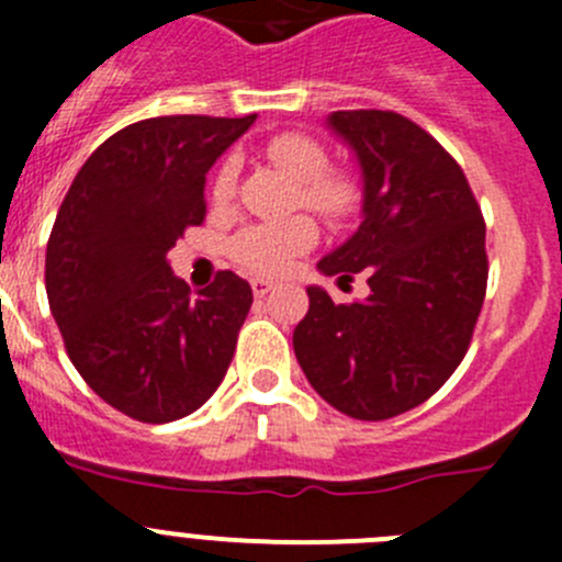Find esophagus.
Listing matches in <instances>:
<instances>
[{
	"mask_svg": "<svg viewBox=\"0 0 562 562\" xmlns=\"http://www.w3.org/2000/svg\"><path fill=\"white\" fill-rule=\"evenodd\" d=\"M250 290H254L256 297H265L267 292L276 290V284H272V281H267V278H254V281H250Z\"/></svg>",
	"mask_w": 562,
	"mask_h": 562,
	"instance_id": "obj_1",
	"label": "esophagus"
}]
</instances>
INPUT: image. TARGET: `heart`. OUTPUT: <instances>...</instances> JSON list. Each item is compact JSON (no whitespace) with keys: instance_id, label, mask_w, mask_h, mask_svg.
I'll return each mask as SVG.
<instances>
[{"instance_id":"b5f03b06","label":"heart","mask_w":562,"mask_h":562,"mask_svg":"<svg viewBox=\"0 0 562 562\" xmlns=\"http://www.w3.org/2000/svg\"><path fill=\"white\" fill-rule=\"evenodd\" d=\"M267 159L276 168L284 170L292 181H297V195L306 210L328 217V221H341L352 215L361 204V187L347 170L328 168V154L314 137L286 132L267 143ZM239 162L237 157L223 159L212 179V201L217 206L228 204L237 190ZM317 239V228L306 217L284 223H259L248 226L232 239V256L245 270L259 272V276H278L292 265L297 254L308 250Z\"/></svg>"}]
</instances>
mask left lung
Wrapping results in <instances>:
<instances>
[{"instance_id":"1","label":"left lung","mask_w":562,"mask_h":562,"mask_svg":"<svg viewBox=\"0 0 562 562\" xmlns=\"http://www.w3.org/2000/svg\"><path fill=\"white\" fill-rule=\"evenodd\" d=\"M325 124L361 170V226L317 267L341 278L367 270L370 295L334 303L308 286L292 345L325 403L352 419H392L467 356L488 281L485 223L461 165L414 121L339 110Z\"/></svg>"}]
</instances>
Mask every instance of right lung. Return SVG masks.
Returning <instances> with one entry per match:
<instances>
[{"label":"right lung","mask_w":562,"mask_h":562,"mask_svg":"<svg viewBox=\"0 0 562 562\" xmlns=\"http://www.w3.org/2000/svg\"><path fill=\"white\" fill-rule=\"evenodd\" d=\"M256 115H162L106 137L74 179L49 245L46 295L68 358L137 422L198 411L232 364L254 303L232 270L192 295L168 250L206 215V173Z\"/></svg>","instance_id":"right-lung-1"}]
</instances>
